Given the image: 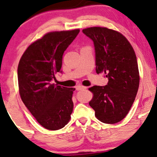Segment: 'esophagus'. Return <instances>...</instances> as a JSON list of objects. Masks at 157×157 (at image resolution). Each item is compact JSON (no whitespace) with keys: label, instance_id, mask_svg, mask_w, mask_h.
<instances>
[{"label":"esophagus","instance_id":"34e87169","mask_svg":"<svg viewBox=\"0 0 157 157\" xmlns=\"http://www.w3.org/2000/svg\"><path fill=\"white\" fill-rule=\"evenodd\" d=\"M87 87H86V86H81V85H80V86H77V87H76V89H77V90H82V89H86Z\"/></svg>","mask_w":157,"mask_h":157}]
</instances>
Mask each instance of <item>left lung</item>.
Instances as JSON below:
<instances>
[{
	"label": "left lung",
	"instance_id": "1",
	"mask_svg": "<svg viewBox=\"0 0 157 157\" xmlns=\"http://www.w3.org/2000/svg\"><path fill=\"white\" fill-rule=\"evenodd\" d=\"M82 32L94 42L96 72L104 73L109 80L105 86L89 88L93 97L89 104L101 122L118 123L128 114L139 89L135 51L127 38L116 30L92 27Z\"/></svg>",
	"mask_w": 157,
	"mask_h": 157
}]
</instances>
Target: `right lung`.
I'll list each match as a JSON object with an SVG mask.
<instances>
[{"label":"right lung","mask_w":157,"mask_h":157,"mask_svg":"<svg viewBox=\"0 0 157 157\" xmlns=\"http://www.w3.org/2000/svg\"><path fill=\"white\" fill-rule=\"evenodd\" d=\"M79 32L80 29L47 33L28 46L18 63L21 98L47 130H59L71 119L75 89L55 85L51 80L60 71L63 53Z\"/></svg>","instance_id":"obj_1"}]
</instances>
